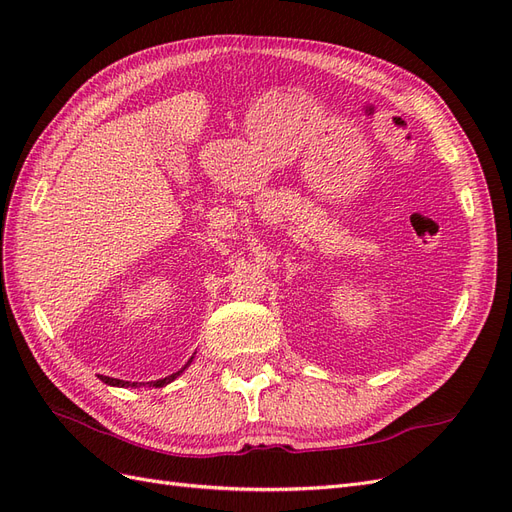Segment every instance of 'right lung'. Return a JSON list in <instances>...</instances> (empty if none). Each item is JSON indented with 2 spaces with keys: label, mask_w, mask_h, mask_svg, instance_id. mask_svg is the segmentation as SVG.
<instances>
[{
  "label": "right lung",
  "mask_w": 512,
  "mask_h": 512,
  "mask_svg": "<svg viewBox=\"0 0 512 512\" xmlns=\"http://www.w3.org/2000/svg\"><path fill=\"white\" fill-rule=\"evenodd\" d=\"M192 363V359L188 361V365ZM188 365H185V367H188ZM185 367H181L179 371H177V374H173V376H166V378H162V380H156V382H147L149 386H156V389H160V386H164V384H168V382H173L177 376H181L183 374V371H185ZM100 380L102 382H106V384H111V386H126V389H128V386H141V384H138V382H128V380H117V378H108V376H100Z\"/></svg>",
  "instance_id": "add662e5"
}]
</instances>
